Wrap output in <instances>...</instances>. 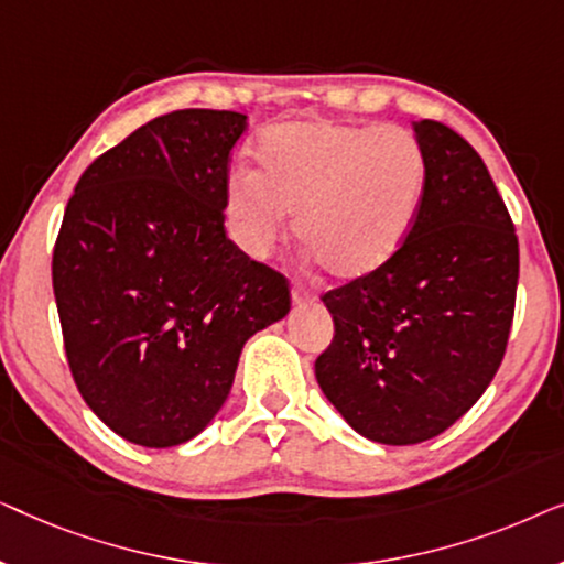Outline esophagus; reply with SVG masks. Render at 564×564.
<instances>
[{
	"label": "esophagus",
	"mask_w": 564,
	"mask_h": 564,
	"mask_svg": "<svg viewBox=\"0 0 564 564\" xmlns=\"http://www.w3.org/2000/svg\"><path fill=\"white\" fill-rule=\"evenodd\" d=\"M315 300V295L313 292H307L303 284H295V288H292V303L295 305H307V303H313Z\"/></svg>",
	"instance_id": "1"
}]
</instances>
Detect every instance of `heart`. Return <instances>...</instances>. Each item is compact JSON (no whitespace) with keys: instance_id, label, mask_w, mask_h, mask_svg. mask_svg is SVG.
I'll use <instances>...</instances> for the list:
<instances>
[{"instance_id":"1","label":"heart","mask_w":564,"mask_h":564,"mask_svg":"<svg viewBox=\"0 0 564 564\" xmlns=\"http://www.w3.org/2000/svg\"><path fill=\"white\" fill-rule=\"evenodd\" d=\"M426 159L395 126L288 122L259 145V174L238 169L228 218L238 243L264 257L288 230L336 280L375 274L400 251L419 218Z\"/></svg>"}]
</instances>
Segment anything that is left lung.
<instances>
[{
	"instance_id": "8db88e82",
	"label": "left lung",
	"mask_w": 564,
	"mask_h": 564,
	"mask_svg": "<svg viewBox=\"0 0 564 564\" xmlns=\"http://www.w3.org/2000/svg\"><path fill=\"white\" fill-rule=\"evenodd\" d=\"M426 187L405 243L375 274L323 295L334 341L315 380L369 442L434 438L496 377L511 334L519 238L480 153L436 120L413 122Z\"/></svg>"
}]
</instances>
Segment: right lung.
<instances>
[{"label":"right lung","instance_id":"right-lung-1","mask_svg":"<svg viewBox=\"0 0 564 564\" xmlns=\"http://www.w3.org/2000/svg\"><path fill=\"white\" fill-rule=\"evenodd\" d=\"M230 110H176L91 161L53 249V295L82 398L128 442L195 438L243 344L290 313L288 280L226 236Z\"/></svg>","mask_w":564,"mask_h":564}]
</instances>
